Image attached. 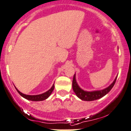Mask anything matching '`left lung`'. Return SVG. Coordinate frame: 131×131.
I'll list each match as a JSON object with an SVG mask.
<instances>
[{"label": "left lung", "mask_w": 131, "mask_h": 131, "mask_svg": "<svg viewBox=\"0 0 131 131\" xmlns=\"http://www.w3.org/2000/svg\"><path fill=\"white\" fill-rule=\"evenodd\" d=\"M116 79L117 78H116L115 80L114 81L113 83L108 87L106 88V89H103V90H98V91L86 92L84 91L83 90L80 89V87L78 86L76 81H75V74H74L72 80V89L74 90V92L75 93V94L77 95V96L79 98H80L81 100H84V101H94V100H96L97 99H100L101 97H103L107 93H108L110 90L112 89L114 84H115Z\"/></svg>", "instance_id": "left-lung-1"}]
</instances>
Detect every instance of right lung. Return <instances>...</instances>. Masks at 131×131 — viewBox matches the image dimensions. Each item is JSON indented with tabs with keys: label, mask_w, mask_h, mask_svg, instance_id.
I'll return each mask as SVG.
<instances>
[{
	"label": "right lung",
	"mask_w": 131,
	"mask_h": 131,
	"mask_svg": "<svg viewBox=\"0 0 131 131\" xmlns=\"http://www.w3.org/2000/svg\"><path fill=\"white\" fill-rule=\"evenodd\" d=\"M53 89H54V85H53L52 87L51 88L50 90H48L47 92H45V93L42 94H39V95H35V96H30V95L24 94L21 93L20 92H19L17 89V91L19 92V94L20 95V96H23V97L26 98V100H31V101H42V100H46V99H47L48 97L50 96V95L52 94Z\"/></svg>",
	"instance_id": "right-lung-1"
}]
</instances>
